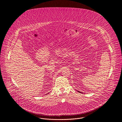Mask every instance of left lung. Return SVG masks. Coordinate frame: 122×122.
Segmentation results:
<instances>
[{"mask_svg": "<svg viewBox=\"0 0 122 122\" xmlns=\"http://www.w3.org/2000/svg\"><path fill=\"white\" fill-rule=\"evenodd\" d=\"M78 92H79V93H81V92H80V91H78Z\"/></svg>", "mask_w": 122, "mask_h": 122, "instance_id": "8db88e82", "label": "left lung"}]
</instances>
